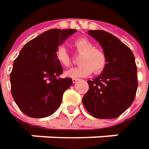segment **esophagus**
<instances>
[{"label": "esophagus", "mask_w": 149, "mask_h": 149, "mask_svg": "<svg viewBox=\"0 0 149 149\" xmlns=\"http://www.w3.org/2000/svg\"><path fill=\"white\" fill-rule=\"evenodd\" d=\"M79 80V79L77 78H73L72 79V81H73V83H76L77 81Z\"/></svg>", "instance_id": "obj_1"}]
</instances>
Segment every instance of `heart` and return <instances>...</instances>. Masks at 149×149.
<instances>
[{"instance_id": "heart-1", "label": "heart", "mask_w": 149, "mask_h": 149, "mask_svg": "<svg viewBox=\"0 0 149 149\" xmlns=\"http://www.w3.org/2000/svg\"><path fill=\"white\" fill-rule=\"evenodd\" d=\"M74 47L77 52L81 53L78 58L79 65L68 71L67 75L79 78L90 75L93 71L95 74H100L104 70L107 63V58L102 49L94 47L93 42L86 38L76 39L74 42ZM55 58L64 68L70 66L71 58L65 47L60 46L57 49Z\"/></svg>"}]
</instances>
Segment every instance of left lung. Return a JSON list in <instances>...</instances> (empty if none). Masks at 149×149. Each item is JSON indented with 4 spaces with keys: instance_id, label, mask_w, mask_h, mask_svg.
<instances>
[{
    "instance_id": "obj_1",
    "label": "left lung",
    "mask_w": 149,
    "mask_h": 149,
    "mask_svg": "<svg viewBox=\"0 0 149 149\" xmlns=\"http://www.w3.org/2000/svg\"><path fill=\"white\" fill-rule=\"evenodd\" d=\"M107 54L103 73L88 80L89 90L82 101L88 112L95 118H116L133 102L137 89V65L131 49L114 35L103 30H90Z\"/></svg>"
}]
</instances>
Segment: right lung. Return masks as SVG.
<instances>
[{
  "instance_id": "right-lung-1",
  "label": "right lung",
  "mask_w": 149,
  "mask_h": 149,
  "mask_svg": "<svg viewBox=\"0 0 149 149\" xmlns=\"http://www.w3.org/2000/svg\"><path fill=\"white\" fill-rule=\"evenodd\" d=\"M75 29H51L27 43L14 60L10 74L12 97L19 109L30 117L52 115L60 106L71 78H58L62 65L55 52Z\"/></svg>"
}]
</instances>
